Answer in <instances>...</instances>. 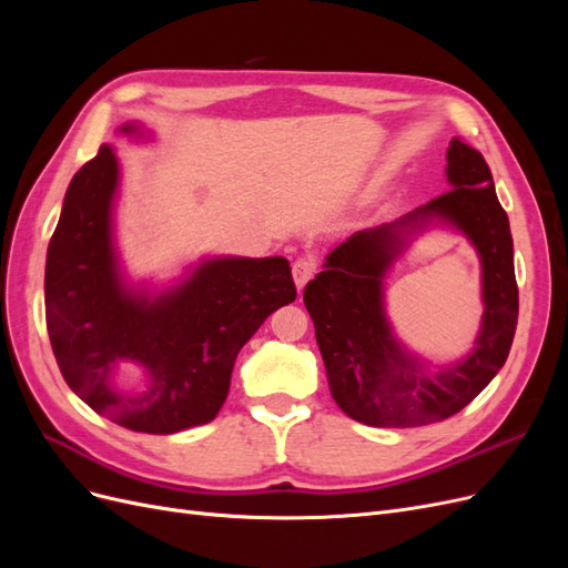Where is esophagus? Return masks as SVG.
I'll use <instances>...</instances> for the list:
<instances>
[{"label":"esophagus","instance_id":"1","mask_svg":"<svg viewBox=\"0 0 568 568\" xmlns=\"http://www.w3.org/2000/svg\"><path fill=\"white\" fill-rule=\"evenodd\" d=\"M291 272H294L296 288L301 291L307 282L313 280V274H315V261H313L311 255H307V257H298V261L294 263V267H291Z\"/></svg>","mask_w":568,"mask_h":568}]
</instances>
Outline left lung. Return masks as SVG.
Returning <instances> with one entry per match:
<instances>
[{"label": "left lung", "mask_w": 568, "mask_h": 568, "mask_svg": "<svg viewBox=\"0 0 568 568\" xmlns=\"http://www.w3.org/2000/svg\"><path fill=\"white\" fill-rule=\"evenodd\" d=\"M450 192L412 213L359 230L326 253L303 303L336 405L367 426L409 428L448 419L500 372L519 317L509 220L484 156L457 136L445 151ZM432 229L462 233L481 263L479 334L467 356L436 366L394 334L385 313V280L397 257Z\"/></svg>", "instance_id": "obj_1"}]
</instances>
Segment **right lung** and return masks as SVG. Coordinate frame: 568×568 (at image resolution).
<instances>
[{"label": "right lung", "mask_w": 568, "mask_h": 568, "mask_svg": "<svg viewBox=\"0 0 568 568\" xmlns=\"http://www.w3.org/2000/svg\"><path fill=\"white\" fill-rule=\"evenodd\" d=\"M120 136L156 140L142 123ZM120 161L101 144L68 184L47 248V332L71 390L140 434L209 424L230 393L234 359L282 305L296 301L282 255H203L173 280H134L118 246ZM141 372V386L122 379Z\"/></svg>", "instance_id": "add662e5"}]
</instances>
